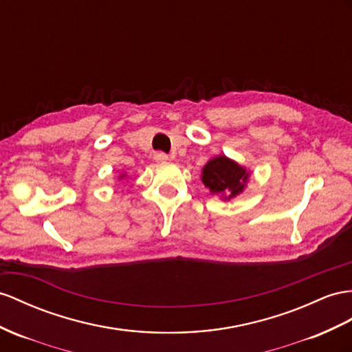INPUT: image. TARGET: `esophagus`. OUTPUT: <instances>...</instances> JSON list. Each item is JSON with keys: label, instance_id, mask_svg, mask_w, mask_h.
<instances>
[{"label": "esophagus", "instance_id": "1", "mask_svg": "<svg viewBox=\"0 0 352 352\" xmlns=\"http://www.w3.org/2000/svg\"><path fill=\"white\" fill-rule=\"evenodd\" d=\"M155 160L159 162V164H164V162L168 160V155H165V153H162V151H157V153H155Z\"/></svg>", "mask_w": 352, "mask_h": 352}]
</instances>
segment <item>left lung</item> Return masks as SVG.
Segmentation results:
<instances>
[{
    "label": "left lung",
    "mask_w": 352,
    "mask_h": 352,
    "mask_svg": "<svg viewBox=\"0 0 352 352\" xmlns=\"http://www.w3.org/2000/svg\"><path fill=\"white\" fill-rule=\"evenodd\" d=\"M250 177L251 170L220 155L206 162L201 179L204 186L210 188L211 195L220 196L223 201H230L245 190Z\"/></svg>",
    "instance_id": "left-lung-1"
}]
</instances>
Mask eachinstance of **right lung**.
Instances as JSON below:
<instances>
[{"mask_svg": "<svg viewBox=\"0 0 352 352\" xmlns=\"http://www.w3.org/2000/svg\"><path fill=\"white\" fill-rule=\"evenodd\" d=\"M124 177H126V174H120V175H119V179H122V178H124Z\"/></svg>", "mask_w": 352, "mask_h": 352, "instance_id": "1", "label": "right lung"}]
</instances>
